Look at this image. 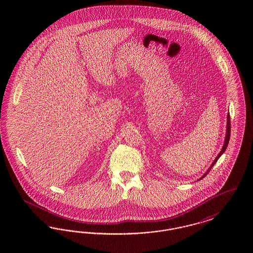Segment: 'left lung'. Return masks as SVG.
<instances>
[{"label":"left lung","mask_w":253,"mask_h":253,"mask_svg":"<svg viewBox=\"0 0 253 253\" xmlns=\"http://www.w3.org/2000/svg\"><path fill=\"white\" fill-rule=\"evenodd\" d=\"M229 137H230V117L228 116V124H227V134H226V139H225V143H224V146H223V148H222V150H221V152L219 153V155L217 156L216 158H215V160L213 161V163L211 164V166L210 167V169L207 170V172L205 173L204 175H203V177H201L200 179H202V178H204L205 176L209 173V171H210V169L213 167V165L215 164L217 162V160L219 159V157H221L222 155H223V153L226 151V149H227V147H228V144H229Z\"/></svg>","instance_id":"left-lung-1"}]
</instances>
